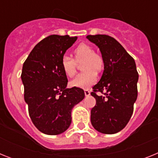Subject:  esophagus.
Here are the masks:
<instances>
[{"mask_svg":"<svg viewBox=\"0 0 158 158\" xmlns=\"http://www.w3.org/2000/svg\"><path fill=\"white\" fill-rule=\"evenodd\" d=\"M85 96H89L90 95V91L89 89H85Z\"/></svg>","mask_w":158,"mask_h":158,"instance_id":"34e87169","label":"esophagus"}]
</instances>
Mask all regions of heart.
Here are the masks:
<instances>
[{
	"label": "heart",
	"mask_w": 158,
	"mask_h": 158,
	"mask_svg": "<svg viewBox=\"0 0 158 158\" xmlns=\"http://www.w3.org/2000/svg\"><path fill=\"white\" fill-rule=\"evenodd\" d=\"M74 59L68 55H64L61 60V65L64 73L69 77H73L76 73L77 63H81L83 72L79 73L71 81L74 87L88 89L97 80L96 72L104 69V60L101 54L94 52L93 47L86 43H81L73 51Z\"/></svg>",
	"instance_id": "b5f03b06"
}]
</instances>
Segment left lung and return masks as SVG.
<instances>
[{
    "label": "left lung",
    "instance_id": "left-lung-1",
    "mask_svg": "<svg viewBox=\"0 0 158 158\" xmlns=\"http://www.w3.org/2000/svg\"><path fill=\"white\" fill-rule=\"evenodd\" d=\"M86 38L100 48L104 60L103 75L91 93L96 101L91 110L92 125L100 133L115 134L127 126L133 114L139 80L135 62L113 37L96 35Z\"/></svg>",
    "mask_w": 158,
    "mask_h": 158
}]
</instances>
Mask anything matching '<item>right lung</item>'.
I'll list each match as a JSON object with an SVG mask.
<instances>
[{
  "label": "right lung",
  "mask_w": 158,
  "mask_h": 158,
  "mask_svg": "<svg viewBox=\"0 0 158 158\" xmlns=\"http://www.w3.org/2000/svg\"><path fill=\"white\" fill-rule=\"evenodd\" d=\"M77 37L51 35L38 43L25 60L21 79L32 123L42 133L56 135L69 128L73 106L85 97L82 89H66L61 65L64 54Z\"/></svg>",
  "instance_id": "add662e5"
}]
</instances>
